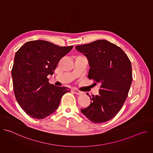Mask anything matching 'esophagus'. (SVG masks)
Masks as SVG:
<instances>
[{
    "instance_id": "34e87169",
    "label": "esophagus",
    "mask_w": 153,
    "mask_h": 153,
    "mask_svg": "<svg viewBox=\"0 0 153 153\" xmlns=\"http://www.w3.org/2000/svg\"><path fill=\"white\" fill-rule=\"evenodd\" d=\"M72 91H73L75 94H77V95H80V94H82V93L81 91H80L79 90H77V89H75V88L73 89Z\"/></svg>"
}]
</instances>
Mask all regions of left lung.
Returning a JSON list of instances; mask_svg holds the SVG:
<instances>
[{
  "label": "left lung",
  "instance_id": "1",
  "mask_svg": "<svg viewBox=\"0 0 153 153\" xmlns=\"http://www.w3.org/2000/svg\"><path fill=\"white\" fill-rule=\"evenodd\" d=\"M75 48L89 62L88 78L101 84L99 94L90 96V105L80 111L93 123L110 120L121 110L128 96L133 78L131 63L120 47L105 40Z\"/></svg>",
  "mask_w": 153,
  "mask_h": 153
}]
</instances>
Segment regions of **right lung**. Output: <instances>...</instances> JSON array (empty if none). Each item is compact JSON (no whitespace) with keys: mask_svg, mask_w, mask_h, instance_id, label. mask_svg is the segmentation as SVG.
Listing matches in <instances>:
<instances>
[{"mask_svg":"<svg viewBox=\"0 0 153 153\" xmlns=\"http://www.w3.org/2000/svg\"><path fill=\"white\" fill-rule=\"evenodd\" d=\"M73 47L37 40L27 42L16 52L11 71L14 94L30 117H48L57 110L62 96L70 91L67 87L50 84L47 76L53 74L60 60Z\"/></svg>","mask_w":153,"mask_h":153,"instance_id":"1","label":"right lung"}]
</instances>
